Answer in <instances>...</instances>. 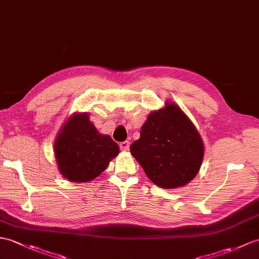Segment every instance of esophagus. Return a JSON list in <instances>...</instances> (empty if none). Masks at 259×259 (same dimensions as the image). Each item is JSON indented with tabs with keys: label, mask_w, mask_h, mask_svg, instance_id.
<instances>
[{
	"label": "esophagus",
	"mask_w": 259,
	"mask_h": 259,
	"mask_svg": "<svg viewBox=\"0 0 259 259\" xmlns=\"http://www.w3.org/2000/svg\"><path fill=\"white\" fill-rule=\"evenodd\" d=\"M129 146H130L129 141H122L119 143V147L122 150V151H127V150H129Z\"/></svg>",
	"instance_id": "34e87169"
}]
</instances>
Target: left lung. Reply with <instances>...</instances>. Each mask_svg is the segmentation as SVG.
<instances>
[{
  "mask_svg": "<svg viewBox=\"0 0 259 259\" xmlns=\"http://www.w3.org/2000/svg\"><path fill=\"white\" fill-rule=\"evenodd\" d=\"M130 152L147 177L163 189L189 183L200 170L204 147L200 135L174 104L150 113Z\"/></svg>",
  "mask_w": 259,
  "mask_h": 259,
  "instance_id": "obj_1",
  "label": "left lung"
}]
</instances>
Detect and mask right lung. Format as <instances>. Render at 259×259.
I'll return each mask as SVG.
<instances>
[{
    "label": "right lung",
    "instance_id": "1",
    "mask_svg": "<svg viewBox=\"0 0 259 259\" xmlns=\"http://www.w3.org/2000/svg\"><path fill=\"white\" fill-rule=\"evenodd\" d=\"M118 153V144L100 135L86 112L71 117L55 141L58 169L71 182L92 181Z\"/></svg>",
    "mask_w": 259,
    "mask_h": 259
}]
</instances>
